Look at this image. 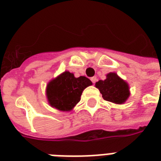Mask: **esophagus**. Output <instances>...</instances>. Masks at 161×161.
<instances>
[{"mask_svg":"<svg viewBox=\"0 0 161 161\" xmlns=\"http://www.w3.org/2000/svg\"><path fill=\"white\" fill-rule=\"evenodd\" d=\"M97 80H98V79H97V78H96V77H93V78H91V81H92V83H95L96 82H97Z\"/></svg>","mask_w":161,"mask_h":161,"instance_id":"esophagus-1","label":"esophagus"}]
</instances>
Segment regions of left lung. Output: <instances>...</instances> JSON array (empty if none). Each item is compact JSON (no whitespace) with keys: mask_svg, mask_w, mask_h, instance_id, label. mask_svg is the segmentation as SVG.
Listing matches in <instances>:
<instances>
[{"mask_svg":"<svg viewBox=\"0 0 161 161\" xmlns=\"http://www.w3.org/2000/svg\"><path fill=\"white\" fill-rule=\"evenodd\" d=\"M103 95L104 100L121 104L130 96V89L126 82L121 79L114 73L107 74L105 80H99L95 83Z\"/></svg>","mask_w":161,"mask_h":161,"instance_id":"1","label":"left lung"}]
</instances>
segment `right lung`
<instances>
[{"mask_svg": "<svg viewBox=\"0 0 161 161\" xmlns=\"http://www.w3.org/2000/svg\"><path fill=\"white\" fill-rule=\"evenodd\" d=\"M92 85L88 78H75L73 73L64 72L52 80L47 87V96L53 107L62 111H69L80 101L84 88Z\"/></svg>", "mask_w": 161, "mask_h": 161, "instance_id": "1", "label": "right lung"}]
</instances>
